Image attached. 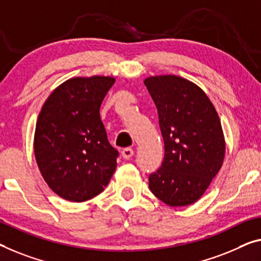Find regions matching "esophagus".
I'll return each instance as SVG.
<instances>
[{
    "instance_id": "esophagus-1",
    "label": "esophagus",
    "mask_w": 261,
    "mask_h": 261,
    "mask_svg": "<svg viewBox=\"0 0 261 261\" xmlns=\"http://www.w3.org/2000/svg\"><path fill=\"white\" fill-rule=\"evenodd\" d=\"M134 153H135V151L132 150L131 147H125V149L122 151V155L124 159H130L132 155H134Z\"/></svg>"
}]
</instances>
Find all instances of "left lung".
Wrapping results in <instances>:
<instances>
[{"instance_id":"obj_1","label":"left lung","mask_w":261,"mask_h":261,"mask_svg":"<svg viewBox=\"0 0 261 261\" xmlns=\"http://www.w3.org/2000/svg\"><path fill=\"white\" fill-rule=\"evenodd\" d=\"M164 139L162 166L149 176V188L169 206L197 201L223 165L225 141L215 107L199 87L181 77L146 79Z\"/></svg>"}]
</instances>
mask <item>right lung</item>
<instances>
[{
	"instance_id": "right-lung-1",
	"label": "right lung",
	"mask_w": 261,
	"mask_h": 261,
	"mask_svg": "<svg viewBox=\"0 0 261 261\" xmlns=\"http://www.w3.org/2000/svg\"><path fill=\"white\" fill-rule=\"evenodd\" d=\"M115 79L76 77L53 91L38 115L34 138L36 162L46 184L70 201L103 191L119 152L108 141L99 108Z\"/></svg>"
}]
</instances>
